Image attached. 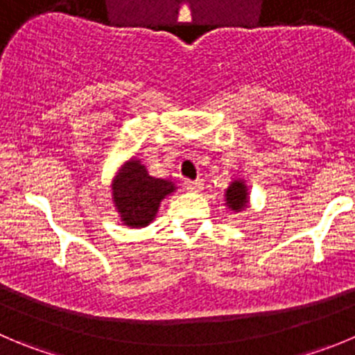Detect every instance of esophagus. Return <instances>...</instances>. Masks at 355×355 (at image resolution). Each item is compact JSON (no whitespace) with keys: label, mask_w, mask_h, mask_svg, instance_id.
Here are the masks:
<instances>
[{"label":"esophagus","mask_w":355,"mask_h":355,"mask_svg":"<svg viewBox=\"0 0 355 355\" xmlns=\"http://www.w3.org/2000/svg\"><path fill=\"white\" fill-rule=\"evenodd\" d=\"M203 180H187L185 182V187L187 191H193V193H200L201 189H203Z\"/></svg>","instance_id":"esophagus-1"}]
</instances>
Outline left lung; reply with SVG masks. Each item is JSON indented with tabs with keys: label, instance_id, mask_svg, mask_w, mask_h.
Returning <instances> with one entry per match:
<instances>
[{
	"label": "left lung",
	"instance_id": "left-lung-1",
	"mask_svg": "<svg viewBox=\"0 0 355 355\" xmlns=\"http://www.w3.org/2000/svg\"><path fill=\"white\" fill-rule=\"evenodd\" d=\"M226 205L231 211H241L248 207V187L245 180H233L224 193Z\"/></svg>",
	"mask_w": 355,
	"mask_h": 355
}]
</instances>
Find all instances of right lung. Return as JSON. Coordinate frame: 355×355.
I'll return each mask as SVG.
<instances>
[{
    "label": "right lung",
    "instance_id": "obj_1",
    "mask_svg": "<svg viewBox=\"0 0 355 355\" xmlns=\"http://www.w3.org/2000/svg\"><path fill=\"white\" fill-rule=\"evenodd\" d=\"M175 191L173 182L152 177L140 159L131 157L112 182V201L124 226L145 227L155 218L161 201Z\"/></svg>",
    "mask_w": 355,
    "mask_h": 355
}]
</instances>
